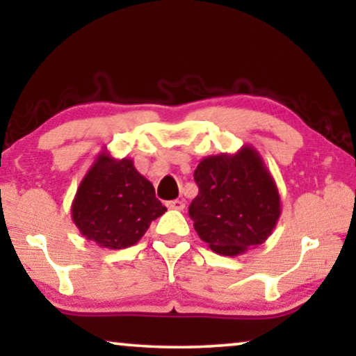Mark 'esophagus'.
<instances>
[{
	"instance_id": "obj_1",
	"label": "esophagus",
	"mask_w": 356,
	"mask_h": 356,
	"mask_svg": "<svg viewBox=\"0 0 356 356\" xmlns=\"http://www.w3.org/2000/svg\"><path fill=\"white\" fill-rule=\"evenodd\" d=\"M167 207L172 209V211H183L184 209V202L179 201V199H175V201H168Z\"/></svg>"
}]
</instances>
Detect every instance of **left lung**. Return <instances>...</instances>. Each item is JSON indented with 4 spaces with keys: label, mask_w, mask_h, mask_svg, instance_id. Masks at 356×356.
Masks as SVG:
<instances>
[{
    "label": "left lung",
    "mask_w": 356,
    "mask_h": 356,
    "mask_svg": "<svg viewBox=\"0 0 356 356\" xmlns=\"http://www.w3.org/2000/svg\"><path fill=\"white\" fill-rule=\"evenodd\" d=\"M197 196L189 206L194 230L213 252L240 256L272 235L282 213L280 194L252 145L199 162Z\"/></svg>",
    "instance_id": "1"
}]
</instances>
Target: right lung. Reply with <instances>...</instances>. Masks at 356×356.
<instances>
[{
	"mask_svg": "<svg viewBox=\"0 0 356 356\" xmlns=\"http://www.w3.org/2000/svg\"><path fill=\"white\" fill-rule=\"evenodd\" d=\"M165 211L133 159H115L108 150L97 155L71 204L72 222L81 235L106 250L136 245Z\"/></svg>",
	"mask_w": 356,
	"mask_h": 356,
	"instance_id": "right-lung-1",
	"label": "right lung"
}]
</instances>
